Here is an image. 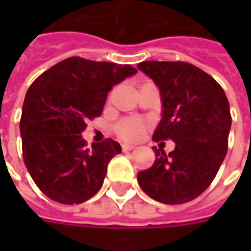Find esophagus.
<instances>
[{
	"mask_svg": "<svg viewBox=\"0 0 251 251\" xmlns=\"http://www.w3.org/2000/svg\"><path fill=\"white\" fill-rule=\"evenodd\" d=\"M134 145H129V144H124V145H122V151H124V152H129V151H133V149H134Z\"/></svg>",
	"mask_w": 251,
	"mask_h": 251,
	"instance_id": "34e87169",
	"label": "esophagus"
}]
</instances>
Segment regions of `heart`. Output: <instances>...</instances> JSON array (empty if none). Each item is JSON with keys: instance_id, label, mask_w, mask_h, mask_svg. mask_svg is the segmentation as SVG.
Instances as JSON below:
<instances>
[{"instance_id": "b5f03b06", "label": "heart", "mask_w": 251, "mask_h": 251, "mask_svg": "<svg viewBox=\"0 0 251 251\" xmlns=\"http://www.w3.org/2000/svg\"><path fill=\"white\" fill-rule=\"evenodd\" d=\"M148 122L140 118H125L115 125V133L126 141H137L148 130Z\"/></svg>"}]
</instances>
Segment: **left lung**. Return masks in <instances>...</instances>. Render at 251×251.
<instances>
[{
    "instance_id": "1",
    "label": "left lung",
    "mask_w": 251,
    "mask_h": 251,
    "mask_svg": "<svg viewBox=\"0 0 251 251\" xmlns=\"http://www.w3.org/2000/svg\"><path fill=\"white\" fill-rule=\"evenodd\" d=\"M138 68L154 80L163 100L153 140H172L176 147L168 154L153 148L156 160L137 180L152 199L183 204L210 187L226 157L230 104L221 84L194 64L152 60Z\"/></svg>"
}]
</instances>
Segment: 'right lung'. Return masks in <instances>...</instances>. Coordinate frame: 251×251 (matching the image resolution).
Segmentation results:
<instances>
[{"label":"right lung","mask_w":251,"mask_h":251,"mask_svg":"<svg viewBox=\"0 0 251 251\" xmlns=\"http://www.w3.org/2000/svg\"><path fill=\"white\" fill-rule=\"evenodd\" d=\"M136 72L129 64L72 56L30 84L20 120L23 156L33 181L50 199L79 204L100 189L121 145L106 138L87 148L82 133L88 120L102 114L113 86Z\"/></svg>","instance_id":"obj_1"}]
</instances>
